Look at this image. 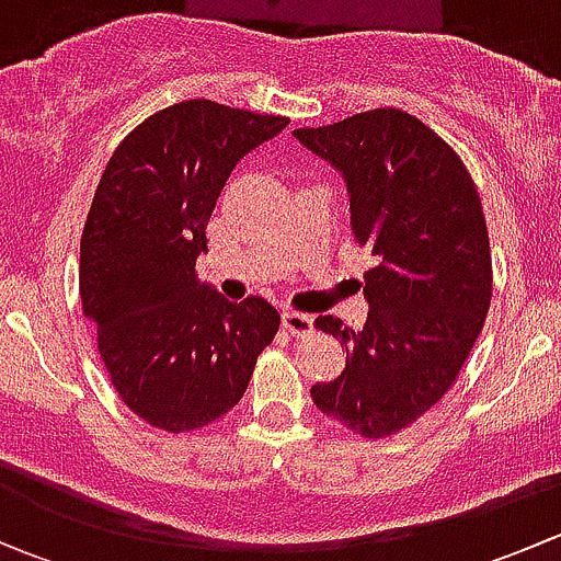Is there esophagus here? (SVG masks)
Wrapping results in <instances>:
<instances>
[{"label": "esophagus", "mask_w": 561, "mask_h": 561, "mask_svg": "<svg viewBox=\"0 0 561 561\" xmlns=\"http://www.w3.org/2000/svg\"><path fill=\"white\" fill-rule=\"evenodd\" d=\"M282 325H285L293 336H307V333H312L314 320H312V314L293 312V309H287V312L282 314Z\"/></svg>", "instance_id": "obj_1"}]
</instances>
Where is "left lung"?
<instances>
[{
  "mask_svg": "<svg viewBox=\"0 0 561 561\" xmlns=\"http://www.w3.org/2000/svg\"><path fill=\"white\" fill-rule=\"evenodd\" d=\"M293 138L342 175L355 241L377 257L366 274L364 331L333 314L314 320L350 358L336 380L312 386V399L360 437H390L443 399L483 331V206L456 151L396 107L293 129Z\"/></svg>",
  "mask_w": 561,
  "mask_h": 561,
  "instance_id": "obj_1",
  "label": "left lung"
}]
</instances>
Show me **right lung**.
I'll list each match as a JSON object with an SVG mask.
<instances>
[{
    "mask_svg": "<svg viewBox=\"0 0 561 561\" xmlns=\"http://www.w3.org/2000/svg\"><path fill=\"white\" fill-rule=\"evenodd\" d=\"M285 116L186 100L133 129L105 165L81 236V304L113 388L146 423L192 432L233 410L279 312L201 285L195 260L233 168Z\"/></svg>",
    "mask_w": 561,
    "mask_h": 561,
    "instance_id": "right-lung-1",
    "label": "right lung"
}]
</instances>
